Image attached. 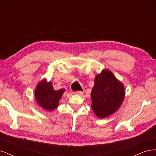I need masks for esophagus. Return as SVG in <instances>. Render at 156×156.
<instances>
[{
    "label": "esophagus",
    "instance_id": "esophagus-1",
    "mask_svg": "<svg viewBox=\"0 0 156 156\" xmlns=\"http://www.w3.org/2000/svg\"><path fill=\"white\" fill-rule=\"evenodd\" d=\"M75 94H76V95L81 96V95H83V92H81V91H77V92H75Z\"/></svg>",
    "mask_w": 156,
    "mask_h": 156
}]
</instances>
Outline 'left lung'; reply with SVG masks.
Segmentation results:
<instances>
[{"label":"left lung","instance_id":"obj_1","mask_svg":"<svg viewBox=\"0 0 156 156\" xmlns=\"http://www.w3.org/2000/svg\"><path fill=\"white\" fill-rule=\"evenodd\" d=\"M125 97L124 84L109 69L96 75L91 92L92 110L98 118L105 119L115 113Z\"/></svg>","mask_w":156,"mask_h":156}]
</instances>
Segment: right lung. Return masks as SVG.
Returning <instances> with one entry per match:
<instances>
[{
	"label": "right lung",
	"instance_id": "obj_1",
	"mask_svg": "<svg viewBox=\"0 0 156 156\" xmlns=\"http://www.w3.org/2000/svg\"><path fill=\"white\" fill-rule=\"evenodd\" d=\"M64 91L65 90L63 88L55 90L52 85V83L44 79L38 83L36 87L34 94L36 101L43 109L52 111L58 107Z\"/></svg>",
	"mask_w": 156,
	"mask_h": 156
}]
</instances>
